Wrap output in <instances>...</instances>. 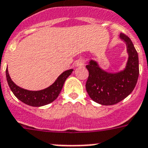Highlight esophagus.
Wrapping results in <instances>:
<instances>
[{
	"instance_id": "esophagus-1",
	"label": "esophagus",
	"mask_w": 148,
	"mask_h": 148,
	"mask_svg": "<svg viewBox=\"0 0 148 148\" xmlns=\"http://www.w3.org/2000/svg\"><path fill=\"white\" fill-rule=\"evenodd\" d=\"M85 63L84 59H79L76 62V65L77 66H83Z\"/></svg>"
}]
</instances>
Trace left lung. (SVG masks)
I'll use <instances>...</instances> for the list:
<instances>
[{
  "label": "left lung",
  "mask_w": 148,
  "mask_h": 148,
  "mask_svg": "<svg viewBox=\"0 0 148 148\" xmlns=\"http://www.w3.org/2000/svg\"><path fill=\"white\" fill-rule=\"evenodd\" d=\"M120 38L127 45L129 56L124 70L116 73L106 72L95 60H90L86 66L88 71L86 83L87 92L95 102L101 105H114L124 100L133 92L138 80V53L129 37L121 33Z\"/></svg>",
  "instance_id": "left-lung-1"
}]
</instances>
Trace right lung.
Segmentation results:
<instances>
[{
    "label": "right lung",
    "mask_w": 148,
    "mask_h": 148,
    "mask_svg": "<svg viewBox=\"0 0 148 148\" xmlns=\"http://www.w3.org/2000/svg\"><path fill=\"white\" fill-rule=\"evenodd\" d=\"M73 71V69H69L64 71L51 86L40 91H29L18 86L10 78L7 69L6 70V76L10 89L18 100L29 106H42L49 104L57 98L65 79L71 75Z\"/></svg>",
    "instance_id": "1"
}]
</instances>
